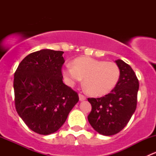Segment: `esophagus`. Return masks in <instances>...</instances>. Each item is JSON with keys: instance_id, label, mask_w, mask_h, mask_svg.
<instances>
[{"instance_id": "1", "label": "esophagus", "mask_w": 156, "mask_h": 156, "mask_svg": "<svg viewBox=\"0 0 156 156\" xmlns=\"http://www.w3.org/2000/svg\"><path fill=\"white\" fill-rule=\"evenodd\" d=\"M78 97H79V100H81V101H82V100H86V97H85V96L82 95V94H79V95H78Z\"/></svg>"}]
</instances>
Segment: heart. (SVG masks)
I'll return each instance as SVG.
<instances>
[{
    "mask_svg": "<svg viewBox=\"0 0 156 156\" xmlns=\"http://www.w3.org/2000/svg\"><path fill=\"white\" fill-rule=\"evenodd\" d=\"M66 83L72 87L84 78L86 89L90 95L101 97L108 94L117 84L120 69L116 63L90 57H78L62 69Z\"/></svg>",
    "mask_w": 156,
    "mask_h": 156,
    "instance_id": "1",
    "label": "heart"
}]
</instances>
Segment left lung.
I'll use <instances>...</instances> for the list:
<instances>
[{"instance_id": "1", "label": "left lung", "mask_w": 156, "mask_h": 156, "mask_svg": "<svg viewBox=\"0 0 156 156\" xmlns=\"http://www.w3.org/2000/svg\"><path fill=\"white\" fill-rule=\"evenodd\" d=\"M120 78L111 93L100 98H88L92 109L87 119L100 134L111 136L120 132L134 113L139 81L131 67L122 59L115 60Z\"/></svg>"}]
</instances>
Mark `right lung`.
<instances>
[{
	"label": "right lung",
	"instance_id": "right-lung-1",
	"mask_svg": "<svg viewBox=\"0 0 156 156\" xmlns=\"http://www.w3.org/2000/svg\"><path fill=\"white\" fill-rule=\"evenodd\" d=\"M63 53L44 49L30 53L14 74L16 109L39 134L57 131L79 100L78 94L62 81Z\"/></svg>",
	"mask_w": 156,
	"mask_h": 156
}]
</instances>
